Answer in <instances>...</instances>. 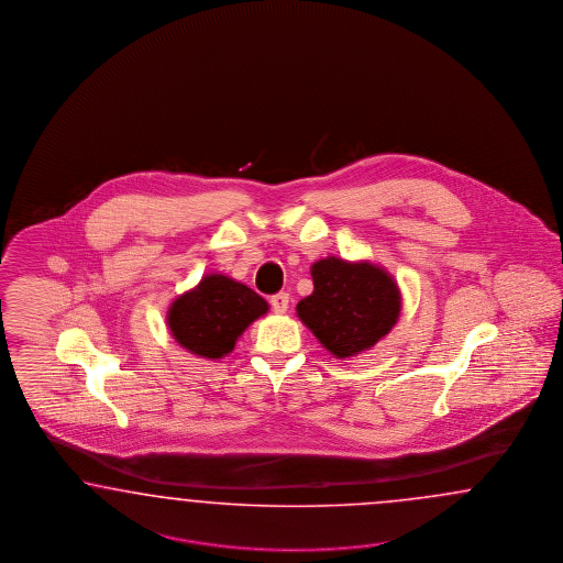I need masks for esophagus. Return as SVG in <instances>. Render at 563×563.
<instances>
[{
    "instance_id": "esophagus-1",
    "label": "esophagus",
    "mask_w": 563,
    "mask_h": 563,
    "mask_svg": "<svg viewBox=\"0 0 563 563\" xmlns=\"http://www.w3.org/2000/svg\"><path fill=\"white\" fill-rule=\"evenodd\" d=\"M271 306L276 313H285L289 309V295L287 292H276L271 297Z\"/></svg>"
}]
</instances>
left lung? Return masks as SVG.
<instances>
[{
	"instance_id": "obj_1",
	"label": "left lung",
	"mask_w": 563,
	"mask_h": 563,
	"mask_svg": "<svg viewBox=\"0 0 563 563\" xmlns=\"http://www.w3.org/2000/svg\"><path fill=\"white\" fill-rule=\"evenodd\" d=\"M311 278L313 292L297 303V316L330 355H361L398 322L402 307L398 283L369 260L328 256L313 262Z\"/></svg>"
}]
</instances>
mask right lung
<instances>
[{"instance_id":"obj_1","label":"right lung","mask_w":563,"mask_h":563,"mask_svg":"<svg viewBox=\"0 0 563 563\" xmlns=\"http://www.w3.org/2000/svg\"><path fill=\"white\" fill-rule=\"evenodd\" d=\"M256 290L231 276L210 273L173 299L167 309L170 336L191 355L222 358L235 349L239 336L268 313Z\"/></svg>"}]
</instances>
